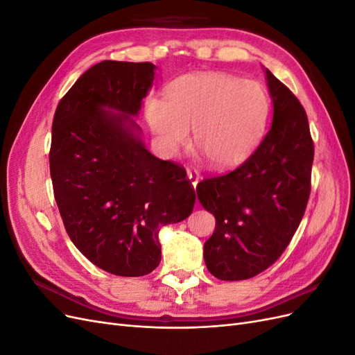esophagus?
<instances>
[{"instance_id": "34e87169", "label": "esophagus", "mask_w": 355, "mask_h": 355, "mask_svg": "<svg viewBox=\"0 0 355 355\" xmlns=\"http://www.w3.org/2000/svg\"><path fill=\"white\" fill-rule=\"evenodd\" d=\"M187 175H188V179L191 182V185L196 188L197 184H198V180H200V171L197 168H188L187 170Z\"/></svg>"}]
</instances>
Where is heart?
Listing matches in <instances>:
<instances>
[{"label": "heart", "instance_id": "1", "mask_svg": "<svg viewBox=\"0 0 355 355\" xmlns=\"http://www.w3.org/2000/svg\"><path fill=\"white\" fill-rule=\"evenodd\" d=\"M270 101L256 81L222 72L185 73L166 87V101L149 99L145 116L166 153L189 139L209 163L230 167L249 157L265 130Z\"/></svg>", "mask_w": 355, "mask_h": 355}]
</instances>
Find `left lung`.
<instances>
[{"label":"left lung","mask_w":355,"mask_h":355,"mask_svg":"<svg viewBox=\"0 0 355 355\" xmlns=\"http://www.w3.org/2000/svg\"><path fill=\"white\" fill-rule=\"evenodd\" d=\"M274 103L271 128L241 166L197 185L216 227L204 243L207 270L219 280H247L270 268L295 235L308 204L314 142L296 96L265 71Z\"/></svg>","instance_id":"8db88e82"}]
</instances>
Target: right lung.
<instances>
[{"label": "right lung", "instance_id": "right-lung-1", "mask_svg": "<svg viewBox=\"0 0 355 355\" xmlns=\"http://www.w3.org/2000/svg\"><path fill=\"white\" fill-rule=\"evenodd\" d=\"M154 69L149 62L96 63L60 99L51 125L50 175L69 239L121 277L154 271L159 230L187 219L196 204L185 168L149 153L130 118Z\"/></svg>", "mask_w": 355, "mask_h": 355}]
</instances>
